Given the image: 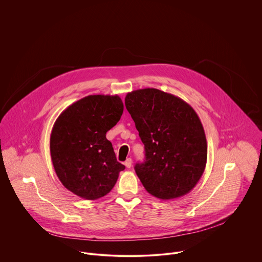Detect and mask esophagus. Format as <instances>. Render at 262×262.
Wrapping results in <instances>:
<instances>
[{
	"label": "esophagus",
	"instance_id": "34e87169",
	"mask_svg": "<svg viewBox=\"0 0 262 262\" xmlns=\"http://www.w3.org/2000/svg\"><path fill=\"white\" fill-rule=\"evenodd\" d=\"M125 166H126L127 168H131V166H132V159H131V158H128V159L125 161Z\"/></svg>",
	"mask_w": 262,
	"mask_h": 262
}]
</instances>
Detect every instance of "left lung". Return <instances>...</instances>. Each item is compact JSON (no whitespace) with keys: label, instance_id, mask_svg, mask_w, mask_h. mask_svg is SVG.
<instances>
[{"label":"left lung","instance_id":"1","mask_svg":"<svg viewBox=\"0 0 262 262\" xmlns=\"http://www.w3.org/2000/svg\"><path fill=\"white\" fill-rule=\"evenodd\" d=\"M125 106L145 148L135 165L143 187L160 200L189 192L204 173L207 139L195 111L181 98L157 89L128 93Z\"/></svg>","mask_w":262,"mask_h":262}]
</instances>
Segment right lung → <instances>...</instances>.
<instances>
[{
    "label": "right lung",
    "mask_w": 262,
    "mask_h": 262,
    "mask_svg": "<svg viewBox=\"0 0 262 262\" xmlns=\"http://www.w3.org/2000/svg\"><path fill=\"white\" fill-rule=\"evenodd\" d=\"M124 110L117 95H91L69 106L50 135V155L61 184L84 200L111 191L125 166L117 161L106 133Z\"/></svg>",
    "instance_id": "1"
}]
</instances>
